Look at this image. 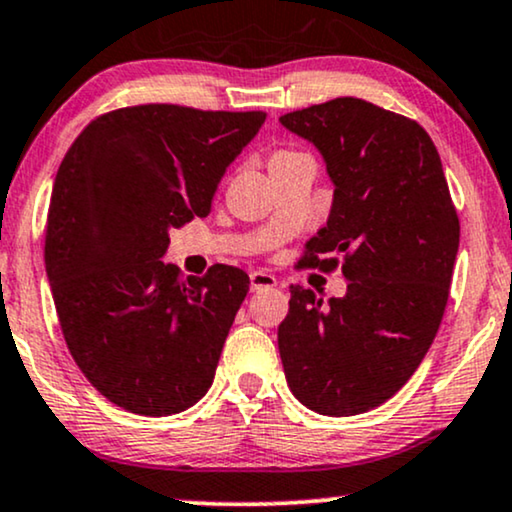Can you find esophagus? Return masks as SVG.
I'll return each instance as SVG.
<instances>
[{"label": "esophagus", "mask_w": 512, "mask_h": 512, "mask_svg": "<svg viewBox=\"0 0 512 512\" xmlns=\"http://www.w3.org/2000/svg\"><path fill=\"white\" fill-rule=\"evenodd\" d=\"M276 279L267 272H252L250 274V288L252 291H260V288H274Z\"/></svg>", "instance_id": "esophagus-1"}]
</instances>
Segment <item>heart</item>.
<instances>
[{"label": "heart", "mask_w": 512, "mask_h": 512, "mask_svg": "<svg viewBox=\"0 0 512 512\" xmlns=\"http://www.w3.org/2000/svg\"><path fill=\"white\" fill-rule=\"evenodd\" d=\"M295 157H300V152H293V150H276L274 155H272V159H269V164L276 166V164H283V162H288V159H295Z\"/></svg>", "instance_id": "1"}]
</instances>
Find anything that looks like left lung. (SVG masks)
<instances>
[{
	"mask_svg": "<svg viewBox=\"0 0 512 512\" xmlns=\"http://www.w3.org/2000/svg\"><path fill=\"white\" fill-rule=\"evenodd\" d=\"M279 121L322 152L334 181L329 219L298 267L341 264L348 281L326 307L291 286L279 324L283 372L310 410L360 415L403 389L432 346L458 255V212L432 138L408 116L336 97Z\"/></svg>",
	"mask_w": 512,
	"mask_h": 512,
	"instance_id": "1",
	"label": "left lung"
}]
</instances>
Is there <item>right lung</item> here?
Here are the masks:
<instances>
[{"mask_svg": "<svg viewBox=\"0 0 512 512\" xmlns=\"http://www.w3.org/2000/svg\"><path fill=\"white\" fill-rule=\"evenodd\" d=\"M264 119L181 104L114 109L59 166L45 264L61 334L80 372L123 410L174 415L212 386L250 279L229 264L183 279L162 257L171 229L207 217Z\"/></svg>", "mask_w": 512, "mask_h": 512, "instance_id": "obj_1", "label": "right lung"}]
</instances>
